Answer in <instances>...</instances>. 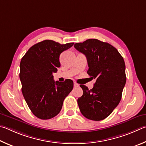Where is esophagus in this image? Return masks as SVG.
Wrapping results in <instances>:
<instances>
[{"label": "esophagus", "instance_id": "1", "mask_svg": "<svg viewBox=\"0 0 146 146\" xmlns=\"http://www.w3.org/2000/svg\"><path fill=\"white\" fill-rule=\"evenodd\" d=\"M74 87H78L79 84H78L76 82H74Z\"/></svg>", "mask_w": 146, "mask_h": 146}]
</instances>
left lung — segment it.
Returning a JSON list of instances; mask_svg holds the SVG:
<instances>
[{"mask_svg":"<svg viewBox=\"0 0 146 146\" xmlns=\"http://www.w3.org/2000/svg\"><path fill=\"white\" fill-rule=\"evenodd\" d=\"M74 47L86 56L88 74L96 80L91 90L80 85L83 94L78 99L79 108L86 118L101 121L121 101L126 81L124 60L113 46L97 39L76 43Z\"/></svg>","mask_w":146,"mask_h":146,"instance_id":"obj_1","label":"left lung"}]
</instances>
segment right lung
Masks as SVG:
<instances>
[{
    "label": "right lung",
    "mask_w": 146,
    "mask_h": 146,
    "mask_svg": "<svg viewBox=\"0 0 146 146\" xmlns=\"http://www.w3.org/2000/svg\"><path fill=\"white\" fill-rule=\"evenodd\" d=\"M74 43L60 44L46 40L33 45L20 64L22 92L28 106L40 119L53 118L60 113L65 98L72 90L71 80L54 81L53 73L60 66V55Z\"/></svg>",
    "instance_id": "1"
}]
</instances>
